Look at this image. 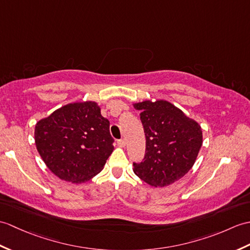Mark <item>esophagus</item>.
<instances>
[{
  "instance_id": "34e87169",
  "label": "esophagus",
  "mask_w": 250,
  "mask_h": 250,
  "mask_svg": "<svg viewBox=\"0 0 250 250\" xmlns=\"http://www.w3.org/2000/svg\"><path fill=\"white\" fill-rule=\"evenodd\" d=\"M117 144H118V146L121 147V148L125 147V139H119V141H117Z\"/></svg>"
}]
</instances>
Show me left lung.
<instances>
[{"label":"left lung","instance_id":"8db88e82","mask_svg":"<svg viewBox=\"0 0 250 250\" xmlns=\"http://www.w3.org/2000/svg\"><path fill=\"white\" fill-rule=\"evenodd\" d=\"M141 111L146 135V154L133 171L154 188H164L184 177L195 164L202 146L199 124L165 100L133 104Z\"/></svg>","mask_w":250,"mask_h":250}]
</instances>
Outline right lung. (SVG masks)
Returning a JSON list of instances; mask_svg holds the SVG:
<instances>
[{
  "label": "right lung",
  "instance_id": "add662e5",
  "mask_svg": "<svg viewBox=\"0 0 250 250\" xmlns=\"http://www.w3.org/2000/svg\"><path fill=\"white\" fill-rule=\"evenodd\" d=\"M35 144L61 180L83 183L97 176L114 150L109 121L94 101L69 103L35 125Z\"/></svg>",
  "mask_w": 250,
  "mask_h": 250
}]
</instances>
